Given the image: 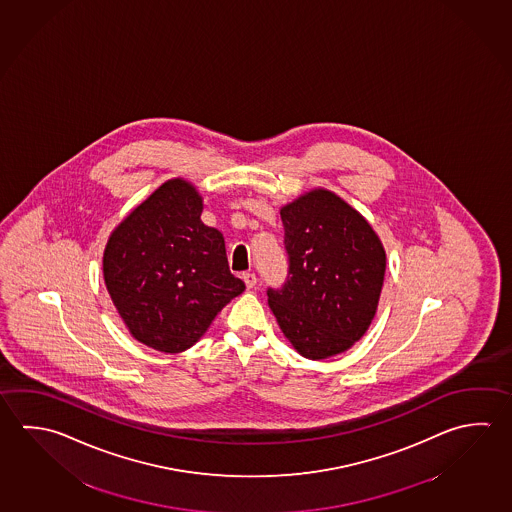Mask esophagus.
Masks as SVG:
<instances>
[{"mask_svg":"<svg viewBox=\"0 0 512 512\" xmlns=\"http://www.w3.org/2000/svg\"><path fill=\"white\" fill-rule=\"evenodd\" d=\"M242 279L247 289H252V287L256 285V281H258V278H256V274H254V272H243Z\"/></svg>","mask_w":512,"mask_h":512,"instance_id":"esophagus-1","label":"esophagus"}]
</instances>
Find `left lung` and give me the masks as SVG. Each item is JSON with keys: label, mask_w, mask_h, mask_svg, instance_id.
<instances>
[{"label": "left lung", "mask_w": 512, "mask_h": 512, "mask_svg": "<svg viewBox=\"0 0 512 512\" xmlns=\"http://www.w3.org/2000/svg\"><path fill=\"white\" fill-rule=\"evenodd\" d=\"M289 276L267 290L279 328L312 361L343 354L377 312L386 252L363 214L328 189L281 207Z\"/></svg>", "instance_id": "obj_1"}]
</instances>
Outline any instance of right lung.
<instances>
[{
    "mask_svg": "<svg viewBox=\"0 0 512 512\" xmlns=\"http://www.w3.org/2000/svg\"><path fill=\"white\" fill-rule=\"evenodd\" d=\"M196 187L173 178L137 205L108 238L106 289L130 334L164 354L191 348L245 290L229 270L218 229L202 220Z\"/></svg>",
    "mask_w": 512,
    "mask_h": 512,
    "instance_id": "obj_1",
    "label": "right lung"
}]
</instances>
